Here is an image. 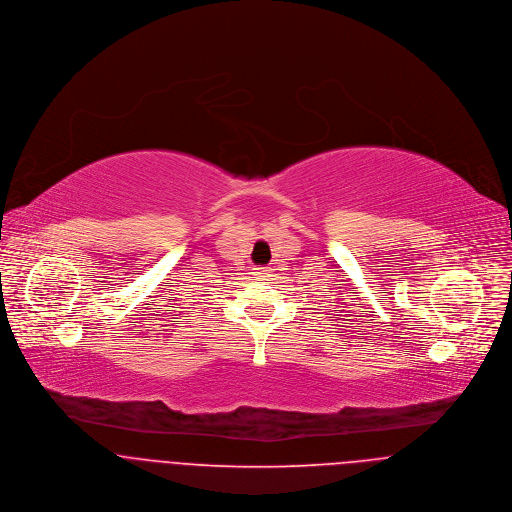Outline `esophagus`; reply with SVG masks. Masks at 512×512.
<instances>
[{"label":"esophagus","mask_w":512,"mask_h":512,"mask_svg":"<svg viewBox=\"0 0 512 512\" xmlns=\"http://www.w3.org/2000/svg\"><path fill=\"white\" fill-rule=\"evenodd\" d=\"M252 274H254V276H260V278H266V276H270V268L258 266V268H252Z\"/></svg>","instance_id":"esophagus-1"}]
</instances>
